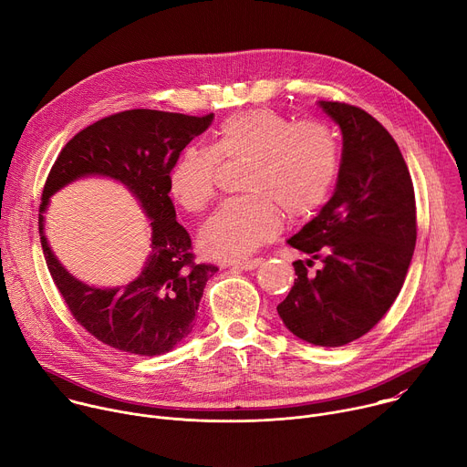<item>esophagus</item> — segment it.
Segmentation results:
<instances>
[{"label": "esophagus", "mask_w": 467, "mask_h": 467, "mask_svg": "<svg viewBox=\"0 0 467 467\" xmlns=\"http://www.w3.org/2000/svg\"><path fill=\"white\" fill-rule=\"evenodd\" d=\"M258 264H262V258H251V260H242V262H233L231 265L233 268H238V270H254Z\"/></svg>", "instance_id": "esophagus-1"}]
</instances>
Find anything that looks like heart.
<instances>
[{"label": "heart", "mask_w": 467, "mask_h": 467, "mask_svg": "<svg viewBox=\"0 0 467 467\" xmlns=\"http://www.w3.org/2000/svg\"><path fill=\"white\" fill-rule=\"evenodd\" d=\"M220 161H245L240 188L207 220L199 242L214 258L240 260L272 240L283 214L299 220L328 199L340 171V140L332 127L294 123L272 109L233 114L211 148L186 146L170 170V192L188 213L205 211L216 195Z\"/></svg>", "instance_id": "heart-1"}]
</instances>
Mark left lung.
I'll use <instances>...</instances> for the list:
<instances>
[{
  "instance_id": "1",
  "label": "left lung",
  "mask_w": 467,
  "mask_h": 467,
  "mask_svg": "<svg viewBox=\"0 0 467 467\" xmlns=\"http://www.w3.org/2000/svg\"><path fill=\"white\" fill-rule=\"evenodd\" d=\"M344 137L335 193L288 244L296 283L277 312L308 344L340 348L371 330L403 288L418 223L414 184L389 132L366 110L319 101ZM314 259L322 270L308 276Z\"/></svg>"
}]
</instances>
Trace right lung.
Wrapping results in <instances>:
<instances>
[{"instance_id": "1", "label": "right lung", "mask_w": 467, "mask_h": 467, "mask_svg": "<svg viewBox=\"0 0 467 467\" xmlns=\"http://www.w3.org/2000/svg\"><path fill=\"white\" fill-rule=\"evenodd\" d=\"M214 114L132 109L110 114L66 144L42 190L38 214L40 244L47 270L66 306L90 335L139 357L171 351L195 325L214 264L193 262L188 231L175 220L170 199V170L181 151L213 123ZM87 174L123 182L152 220V254L137 280L116 289H94L65 272L43 236L48 197L62 185Z\"/></svg>"}]
</instances>
